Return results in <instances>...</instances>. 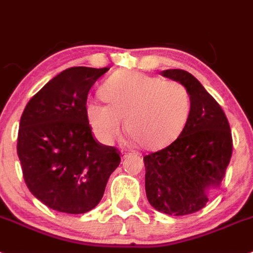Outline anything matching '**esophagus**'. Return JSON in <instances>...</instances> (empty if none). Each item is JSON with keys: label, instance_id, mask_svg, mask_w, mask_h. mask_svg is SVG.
<instances>
[{"label": "esophagus", "instance_id": "34e87169", "mask_svg": "<svg viewBox=\"0 0 253 253\" xmlns=\"http://www.w3.org/2000/svg\"><path fill=\"white\" fill-rule=\"evenodd\" d=\"M121 155H122V159H125V158H127L129 155V151L127 150H122V153H121Z\"/></svg>", "mask_w": 253, "mask_h": 253}]
</instances>
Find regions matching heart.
<instances>
[{"label": "heart", "instance_id": "heart-1", "mask_svg": "<svg viewBox=\"0 0 253 253\" xmlns=\"http://www.w3.org/2000/svg\"><path fill=\"white\" fill-rule=\"evenodd\" d=\"M107 105L86 104V118L96 139L111 144L126 131L148 150H159L172 144L190 118V91L178 81H164L141 72H116L100 87Z\"/></svg>", "mask_w": 253, "mask_h": 253}]
</instances>
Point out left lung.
Returning <instances> with one entry per match:
<instances>
[{"label":"left lung","mask_w":253,"mask_h":253,"mask_svg":"<svg viewBox=\"0 0 253 253\" xmlns=\"http://www.w3.org/2000/svg\"><path fill=\"white\" fill-rule=\"evenodd\" d=\"M162 76L187 87L192 108L181 135L144 157L145 191L158 211L179 216L201 210L209 191L220 186L232 157V132L221 107L193 75L174 69Z\"/></svg>","instance_id":"8db88e82"}]
</instances>
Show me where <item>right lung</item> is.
Wrapping results in <instances>:
<instances>
[{
    "label": "right lung",
    "mask_w": 253,
    "mask_h": 253,
    "mask_svg": "<svg viewBox=\"0 0 253 253\" xmlns=\"http://www.w3.org/2000/svg\"><path fill=\"white\" fill-rule=\"evenodd\" d=\"M109 67H70L26 104L17 155L30 192L48 208L84 214L104 195L120 151L95 141L86 118L87 93Z\"/></svg>",
    "instance_id": "1"
}]
</instances>
